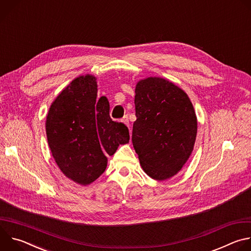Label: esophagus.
I'll use <instances>...</instances> for the list:
<instances>
[{"label": "esophagus", "instance_id": "1", "mask_svg": "<svg viewBox=\"0 0 251 251\" xmlns=\"http://www.w3.org/2000/svg\"><path fill=\"white\" fill-rule=\"evenodd\" d=\"M122 122L129 127V118H128V116H124L123 119H122Z\"/></svg>", "mask_w": 251, "mask_h": 251}]
</instances>
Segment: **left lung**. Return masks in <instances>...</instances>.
I'll return each instance as SVG.
<instances>
[{"label":"left lung","mask_w":251,"mask_h":251,"mask_svg":"<svg viewBox=\"0 0 251 251\" xmlns=\"http://www.w3.org/2000/svg\"><path fill=\"white\" fill-rule=\"evenodd\" d=\"M134 102L132 143L141 167L154 180H167L182 170L194 150V106L183 89L161 77L140 80Z\"/></svg>","instance_id":"obj_1"}]
</instances>
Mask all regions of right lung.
<instances>
[{
  "mask_svg": "<svg viewBox=\"0 0 251 251\" xmlns=\"http://www.w3.org/2000/svg\"><path fill=\"white\" fill-rule=\"evenodd\" d=\"M109 102L97 100L96 77L81 75L71 81L51 103L46 131L52 157L60 171L86 186L107 167V156L129 143V130L112 121Z\"/></svg>",
  "mask_w": 251,
  "mask_h": 251,
  "instance_id": "1",
  "label": "right lung"
}]
</instances>
